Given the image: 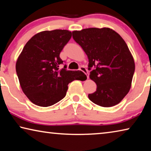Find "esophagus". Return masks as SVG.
<instances>
[{
    "label": "esophagus",
    "instance_id": "esophagus-1",
    "mask_svg": "<svg viewBox=\"0 0 151 151\" xmlns=\"http://www.w3.org/2000/svg\"><path fill=\"white\" fill-rule=\"evenodd\" d=\"M79 70L83 71V72L86 75V78H87V79L88 78V73L87 72V70L86 69V68L85 67V66H80V68H79Z\"/></svg>",
    "mask_w": 151,
    "mask_h": 151
}]
</instances>
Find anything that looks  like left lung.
I'll return each mask as SVG.
<instances>
[{"label":"left lung","instance_id":"obj_1","mask_svg":"<svg viewBox=\"0 0 151 151\" xmlns=\"http://www.w3.org/2000/svg\"><path fill=\"white\" fill-rule=\"evenodd\" d=\"M73 38L87 55L90 78L96 84V91L88 99L103 107L119 104L131 88L135 69L126 42L109 28L75 30Z\"/></svg>","mask_w":151,"mask_h":151}]
</instances>
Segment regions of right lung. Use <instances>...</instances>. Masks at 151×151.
Masks as SVG:
<instances>
[{"instance_id": "add662e5", "label": "right lung", "mask_w": 151, "mask_h": 151, "mask_svg": "<svg viewBox=\"0 0 151 151\" xmlns=\"http://www.w3.org/2000/svg\"><path fill=\"white\" fill-rule=\"evenodd\" d=\"M72 33L66 30H45L30 39L16 64L17 75L22 90L36 105L47 107L66 96L68 85L86 76L81 70H68L60 53Z\"/></svg>"}]
</instances>
